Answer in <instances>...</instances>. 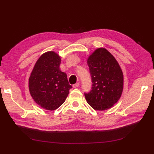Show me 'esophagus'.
Masks as SVG:
<instances>
[{
	"label": "esophagus",
	"mask_w": 154,
	"mask_h": 154,
	"mask_svg": "<svg viewBox=\"0 0 154 154\" xmlns=\"http://www.w3.org/2000/svg\"><path fill=\"white\" fill-rule=\"evenodd\" d=\"M79 86V83H75V84H74L73 85V88H77V87H78Z\"/></svg>",
	"instance_id": "1"
}]
</instances>
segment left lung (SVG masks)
I'll return each instance as SVG.
<instances>
[{
  "mask_svg": "<svg viewBox=\"0 0 154 154\" xmlns=\"http://www.w3.org/2000/svg\"><path fill=\"white\" fill-rule=\"evenodd\" d=\"M92 89L85 93L88 104L96 110L112 107L122 95L124 76L118 61L105 48H97L87 59Z\"/></svg>",
  "mask_w": 154,
  "mask_h": 154,
  "instance_id": "obj_1",
  "label": "left lung"
}]
</instances>
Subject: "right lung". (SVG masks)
<instances>
[{
  "label": "right lung",
  "instance_id": "1",
  "mask_svg": "<svg viewBox=\"0 0 154 154\" xmlns=\"http://www.w3.org/2000/svg\"><path fill=\"white\" fill-rule=\"evenodd\" d=\"M61 61L55 52H45L37 60L29 78L32 99L44 109H57L65 102L72 88L67 74L60 70Z\"/></svg>",
  "mask_w": 154,
  "mask_h": 154
}]
</instances>
